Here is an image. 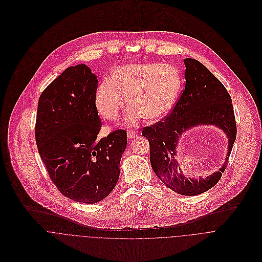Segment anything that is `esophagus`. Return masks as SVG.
Wrapping results in <instances>:
<instances>
[{
	"label": "esophagus",
	"instance_id": "esophagus-1",
	"mask_svg": "<svg viewBox=\"0 0 262 262\" xmlns=\"http://www.w3.org/2000/svg\"><path fill=\"white\" fill-rule=\"evenodd\" d=\"M136 134H137V133H136L134 130H129V131L127 132V136H128V138H130V139H131V138H134V137L136 136Z\"/></svg>",
	"mask_w": 262,
	"mask_h": 262
}]
</instances>
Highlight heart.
Listing matches in <instances>:
<instances>
[{"label": "heart", "mask_w": 262, "mask_h": 262, "mask_svg": "<svg viewBox=\"0 0 262 262\" xmlns=\"http://www.w3.org/2000/svg\"><path fill=\"white\" fill-rule=\"evenodd\" d=\"M182 86L179 70L166 64L128 65L119 68L113 80H104L96 92V107L106 120H116L131 104L126 122L136 124L145 117L157 120L173 107Z\"/></svg>", "instance_id": "obj_1"}]
</instances>
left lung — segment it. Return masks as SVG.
Listing matches in <instances>:
<instances>
[{
	"mask_svg": "<svg viewBox=\"0 0 262 262\" xmlns=\"http://www.w3.org/2000/svg\"><path fill=\"white\" fill-rule=\"evenodd\" d=\"M185 90L166 118L142 129L149 142L151 168L168 188L186 196L201 194L213 188L227 167L236 137L232 101L222 82L194 59H185ZM199 124H215L229 137V151L224 166L205 179H187L176 161L177 142L188 128Z\"/></svg>",
	"mask_w": 262,
	"mask_h": 262,
	"instance_id": "1",
	"label": "left lung"
}]
</instances>
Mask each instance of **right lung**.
Instances as JSON below:
<instances>
[{
  "mask_svg": "<svg viewBox=\"0 0 262 262\" xmlns=\"http://www.w3.org/2000/svg\"><path fill=\"white\" fill-rule=\"evenodd\" d=\"M97 76L79 64L67 68L42 92L35 137L49 178L66 197L96 203L110 195L120 177L127 132L98 139Z\"/></svg>",
  "mask_w": 262,
  "mask_h": 262,
  "instance_id": "obj_1",
  "label": "right lung"
}]
</instances>
